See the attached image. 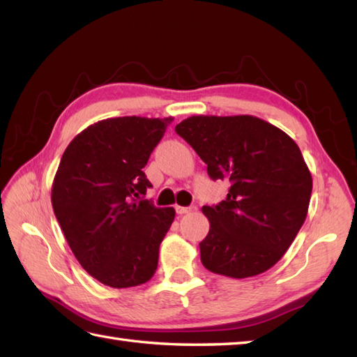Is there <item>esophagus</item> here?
I'll return each mask as SVG.
<instances>
[{
	"label": "esophagus",
	"mask_w": 357,
	"mask_h": 357,
	"mask_svg": "<svg viewBox=\"0 0 357 357\" xmlns=\"http://www.w3.org/2000/svg\"><path fill=\"white\" fill-rule=\"evenodd\" d=\"M174 208H176V213H178V215H181V216L185 215V213H188V211L192 210L190 207H181V206H176Z\"/></svg>",
	"instance_id": "1"
}]
</instances>
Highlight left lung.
<instances>
[{"instance_id":"obj_1","label":"left lung","mask_w":357,"mask_h":357,"mask_svg":"<svg viewBox=\"0 0 357 357\" xmlns=\"http://www.w3.org/2000/svg\"><path fill=\"white\" fill-rule=\"evenodd\" d=\"M174 130L211 179L230 183L224 201L202 207L210 221L199 244L204 267L234 279L271 268L301 230L312 198V173L298 144L252 115H196Z\"/></svg>"}]
</instances>
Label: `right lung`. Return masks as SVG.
<instances>
[{"label":"right lung","instance_id":"right-lung-1","mask_svg":"<svg viewBox=\"0 0 357 357\" xmlns=\"http://www.w3.org/2000/svg\"><path fill=\"white\" fill-rule=\"evenodd\" d=\"M173 118L123 116L98 121L67 146L52 184V206L81 267L101 284H146L173 207L142 199L151 187L150 153Z\"/></svg>","mask_w":357,"mask_h":357}]
</instances>
